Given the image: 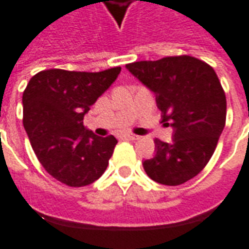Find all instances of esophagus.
I'll list each match as a JSON object with an SVG mask.
<instances>
[{
  "label": "esophagus",
  "mask_w": 249,
  "mask_h": 249,
  "mask_svg": "<svg viewBox=\"0 0 249 249\" xmlns=\"http://www.w3.org/2000/svg\"><path fill=\"white\" fill-rule=\"evenodd\" d=\"M125 139H128V140H139L140 137L139 136L133 135V133H126V135H124Z\"/></svg>",
  "instance_id": "1"
}]
</instances>
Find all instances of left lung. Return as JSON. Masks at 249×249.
I'll return each mask as SVG.
<instances>
[{
    "label": "left lung",
    "mask_w": 249,
    "mask_h": 249,
    "mask_svg": "<svg viewBox=\"0 0 249 249\" xmlns=\"http://www.w3.org/2000/svg\"><path fill=\"white\" fill-rule=\"evenodd\" d=\"M126 69L156 94L172 142L156 139V155L142 167L156 183L180 185L201 172L224 129L227 100L212 66L191 56L136 61Z\"/></svg>",
    "instance_id": "1"
}]
</instances>
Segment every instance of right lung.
Segmentation results:
<instances>
[{"mask_svg":"<svg viewBox=\"0 0 249 249\" xmlns=\"http://www.w3.org/2000/svg\"><path fill=\"white\" fill-rule=\"evenodd\" d=\"M121 71L48 69L30 78L22 94L24 128L51 176L69 187L89 185L105 172L117 140L84 126V116Z\"/></svg>","mask_w":249,"mask_h":249,"instance_id":"right-lung-1","label":"right lung"}]
</instances>
